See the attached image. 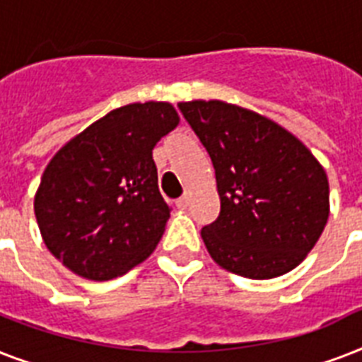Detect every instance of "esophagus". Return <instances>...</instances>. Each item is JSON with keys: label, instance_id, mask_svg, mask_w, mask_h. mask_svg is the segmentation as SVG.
<instances>
[{"label": "esophagus", "instance_id": "obj_1", "mask_svg": "<svg viewBox=\"0 0 362 362\" xmlns=\"http://www.w3.org/2000/svg\"><path fill=\"white\" fill-rule=\"evenodd\" d=\"M187 204H189V195H187V193H184L180 199H176V206H178V209H186Z\"/></svg>", "mask_w": 362, "mask_h": 362}]
</instances>
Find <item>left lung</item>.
<instances>
[{
	"label": "left lung",
	"instance_id": "8db88e82",
	"mask_svg": "<svg viewBox=\"0 0 362 362\" xmlns=\"http://www.w3.org/2000/svg\"><path fill=\"white\" fill-rule=\"evenodd\" d=\"M216 170L220 216L201 237L221 269L252 280L293 270L329 220V180L276 122L223 101L178 103Z\"/></svg>",
	"mask_w": 362,
	"mask_h": 362
}]
</instances>
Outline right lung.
<instances>
[{"label": "right lung", "instance_id": "add662e5", "mask_svg": "<svg viewBox=\"0 0 362 362\" xmlns=\"http://www.w3.org/2000/svg\"><path fill=\"white\" fill-rule=\"evenodd\" d=\"M180 118L163 101L125 105L50 159L35 218L54 257L88 280H112L156 250L170 216L152 150Z\"/></svg>", "mask_w": 362, "mask_h": 362}]
</instances>
